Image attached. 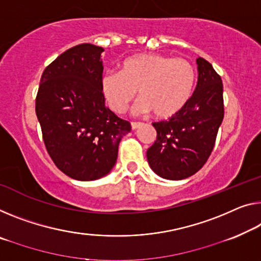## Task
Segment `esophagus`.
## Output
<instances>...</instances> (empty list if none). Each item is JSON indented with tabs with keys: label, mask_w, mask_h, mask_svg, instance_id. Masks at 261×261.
Returning <instances> with one entry per match:
<instances>
[{
	"label": "esophagus",
	"mask_w": 261,
	"mask_h": 261,
	"mask_svg": "<svg viewBox=\"0 0 261 261\" xmlns=\"http://www.w3.org/2000/svg\"><path fill=\"white\" fill-rule=\"evenodd\" d=\"M132 129H138V128L142 125L141 122H132Z\"/></svg>",
	"instance_id": "34e87169"
}]
</instances>
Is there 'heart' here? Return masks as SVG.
Returning a JSON list of instances; mask_svg holds the SVG:
<instances>
[{
    "instance_id": "heart-1",
    "label": "heart",
    "mask_w": 261,
    "mask_h": 261,
    "mask_svg": "<svg viewBox=\"0 0 261 261\" xmlns=\"http://www.w3.org/2000/svg\"><path fill=\"white\" fill-rule=\"evenodd\" d=\"M195 84L196 72L187 59L138 54L123 61L120 72L103 73L100 89L114 113H123L138 91L140 98L133 106L135 114L153 111L156 118L168 119L187 105Z\"/></svg>"
}]
</instances>
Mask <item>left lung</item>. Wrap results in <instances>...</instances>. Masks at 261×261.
<instances>
[{
    "mask_svg": "<svg viewBox=\"0 0 261 261\" xmlns=\"http://www.w3.org/2000/svg\"><path fill=\"white\" fill-rule=\"evenodd\" d=\"M197 65L198 82L187 105L174 117L153 122L158 135L147 159L167 179L189 177L206 163L224 118L222 78L204 58H197Z\"/></svg>",
    "mask_w": 261,
    "mask_h": 261,
    "instance_id": "1",
    "label": "left lung"
}]
</instances>
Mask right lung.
Listing matches in <instances>:
<instances>
[{
    "mask_svg": "<svg viewBox=\"0 0 261 261\" xmlns=\"http://www.w3.org/2000/svg\"><path fill=\"white\" fill-rule=\"evenodd\" d=\"M102 51L84 43L63 52L45 67L36 95L47 154L59 170L78 181L108 174L120 141L132 129L129 121L105 107Z\"/></svg>",
    "mask_w": 261,
    "mask_h": 261,
    "instance_id": "right-lung-1",
    "label": "right lung"
}]
</instances>
